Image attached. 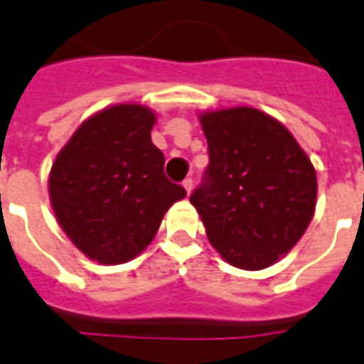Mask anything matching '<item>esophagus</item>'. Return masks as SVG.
Returning a JSON list of instances; mask_svg holds the SVG:
<instances>
[{
	"label": "esophagus",
	"mask_w": 364,
	"mask_h": 364,
	"mask_svg": "<svg viewBox=\"0 0 364 364\" xmlns=\"http://www.w3.org/2000/svg\"><path fill=\"white\" fill-rule=\"evenodd\" d=\"M183 188L187 191V194H191V191H193V179H191V177H187V179L183 181Z\"/></svg>",
	"instance_id": "obj_1"
}]
</instances>
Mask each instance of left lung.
Returning a JSON list of instances; mask_svg holds the SVG:
<instances>
[{
	"label": "left lung",
	"mask_w": 364,
	"mask_h": 364,
	"mask_svg": "<svg viewBox=\"0 0 364 364\" xmlns=\"http://www.w3.org/2000/svg\"><path fill=\"white\" fill-rule=\"evenodd\" d=\"M200 122L210 164L191 204L228 264L268 268L310 225L316 170L293 134L255 107L208 111Z\"/></svg>",
	"instance_id": "left-lung-1"
}]
</instances>
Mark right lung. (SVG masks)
I'll return each instance as SVG.
<instances>
[{
    "label": "right lung",
    "mask_w": 364,
    "mask_h": 364,
    "mask_svg": "<svg viewBox=\"0 0 364 364\" xmlns=\"http://www.w3.org/2000/svg\"><path fill=\"white\" fill-rule=\"evenodd\" d=\"M156 117L137 104L105 107L82 122L48 176L56 221L81 253L121 264L153 242L170 205L187 196L164 176L151 141Z\"/></svg>",
    "instance_id": "1"
}]
</instances>
